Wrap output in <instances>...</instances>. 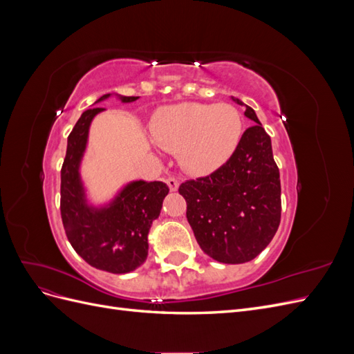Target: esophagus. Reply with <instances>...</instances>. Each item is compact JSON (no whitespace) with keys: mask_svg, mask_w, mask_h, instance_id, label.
Segmentation results:
<instances>
[{"mask_svg":"<svg viewBox=\"0 0 354 354\" xmlns=\"http://www.w3.org/2000/svg\"><path fill=\"white\" fill-rule=\"evenodd\" d=\"M167 185H168V187H169V190L171 192H176L177 189H178V180L177 178H174V177H168L167 178Z\"/></svg>","mask_w":354,"mask_h":354,"instance_id":"1","label":"esophagus"}]
</instances>
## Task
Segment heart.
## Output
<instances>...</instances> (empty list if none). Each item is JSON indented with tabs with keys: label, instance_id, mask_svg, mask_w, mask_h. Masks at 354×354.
I'll return each mask as SVG.
<instances>
[{
	"label": "heart",
	"instance_id": "heart-1",
	"mask_svg": "<svg viewBox=\"0 0 354 354\" xmlns=\"http://www.w3.org/2000/svg\"><path fill=\"white\" fill-rule=\"evenodd\" d=\"M242 133V115L229 103L168 106L152 124L155 143L177 153L181 168L192 176H208L226 164Z\"/></svg>",
	"mask_w": 354,
	"mask_h": 354
}]
</instances>
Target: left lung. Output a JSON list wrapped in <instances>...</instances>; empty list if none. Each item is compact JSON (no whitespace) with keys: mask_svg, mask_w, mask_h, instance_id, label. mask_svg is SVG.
Returning <instances> with one entry per match:
<instances>
[{"mask_svg":"<svg viewBox=\"0 0 354 354\" xmlns=\"http://www.w3.org/2000/svg\"><path fill=\"white\" fill-rule=\"evenodd\" d=\"M255 124L242 134L236 152L207 177L178 187L187 202L186 217L201 250L226 264L254 260L273 239L281 223V178L270 136L250 106Z\"/></svg>","mask_w":354,"mask_h":354,"instance_id":"left-lung-1","label":"left lung"}]
</instances>
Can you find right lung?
<instances>
[{
    "instance_id": "1",
    "label": "right lung",
    "mask_w": 354,
    "mask_h": 354,
    "mask_svg": "<svg viewBox=\"0 0 354 354\" xmlns=\"http://www.w3.org/2000/svg\"><path fill=\"white\" fill-rule=\"evenodd\" d=\"M102 95L94 104L111 97ZM122 103L138 97L115 94ZM103 108L85 111L68 137L62 167L60 212L66 236L77 254L90 266L109 273H130L147 259V234L162 208L168 186L162 181L134 180L103 205H93L81 178L90 125Z\"/></svg>"
}]
</instances>
